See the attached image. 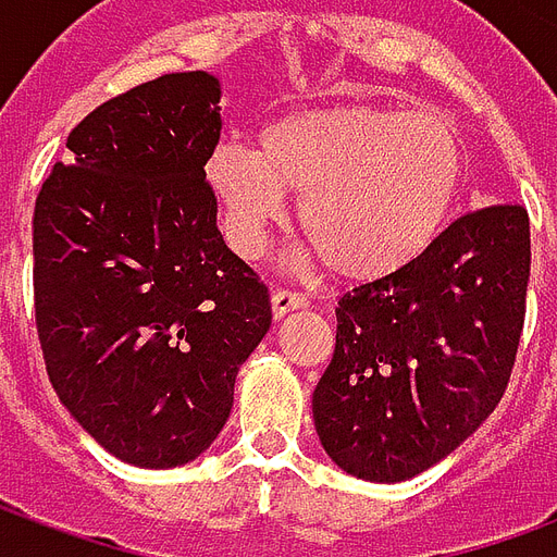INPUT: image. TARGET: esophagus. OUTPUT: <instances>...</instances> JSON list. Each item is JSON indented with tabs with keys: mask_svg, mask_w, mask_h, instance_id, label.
Instances as JSON below:
<instances>
[{
	"mask_svg": "<svg viewBox=\"0 0 557 557\" xmlns=\"http://www.w3.org/2000/svg\"><path fill=\"white\" fill-rule=\"evenodd\" d=\"M297 309H306L304 295H295V292H286V288H274L271 292V314H274V321L286 318L288 312H297Z\"/></svg>",
	"mask_w": 557,
	"mask_h": 557,
	"instance_id": "34e87169",
	"label": "esophagus"
}]
</instances>
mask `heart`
Listing matches in <instances>:
<instances>
[{
  "instance_id": "heart-1",
  "label": "heart",
  "mask_w": 557,
  "mask_h": 557,
  "mask_svg": "<svg viewBox=\"0 0 557 557\" xmlns=\"http://www.w3.org/2000/svg\"><path fill=\"white\" fill-rule=\"evenodd\" d=\"M466 178V144L440 112L379 103L288 112L260 129L257 150L222 144L208 185L227 245L257 257L300 196V227L352 283L393 277L448 225Z\"/></svg>"
}]
</instances>
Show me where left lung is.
<instances>
[{"mask_svg": "<svg viewBox=\"0 0 557 557\" xmlns=\"http://www.w3.org/2000/svg\"><path fill=\"white\" fill-rule=\"evenodd\" d=\"M529 216L494 205L459 216L393 277L341 297L335 356L312 396L326 457L367 483H405L494 413L518 352Z\"/></svg>", "mask_w": 557, "mask_h": 557, "instance_id": "1", "label": "left lung"}]
</instances>
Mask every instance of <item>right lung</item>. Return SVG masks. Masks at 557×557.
Instances as JSON below:
<instances>
[{
  "label": "right lung",
  "mask_w": 557,
  "mask_h": 557,
  "mask_svg": "<svg viewBox=\"0 0 557 557\" xmlns=\"http://www.w3.org/2000/svg\"><path fill=\"white\" fill-rule=\"evenodd\" d=\"M222 83L164 74L69 135L34 208V306L48 379L121 462L178 468L225 428L269 288L225 245L205 164Z\"/></svg>",
  "instance_id": "1"
}]
</instances>
